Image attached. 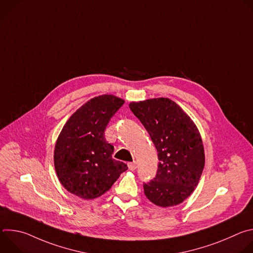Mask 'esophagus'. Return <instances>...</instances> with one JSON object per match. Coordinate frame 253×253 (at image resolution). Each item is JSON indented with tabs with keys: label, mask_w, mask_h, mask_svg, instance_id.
Here are the masks:
<instances>
[{
	"label": "esophagus",
	"mask_w": 253,
	"mask_h": 253,
	"mask_svg": "<svg viewBox=\"0 0 253 253\" xmlns=\"http://www.w3.org/2000/svg\"><path fill=\"white\" fill-rule=\"evenodd\" d=\"M136 167H137V164H136L135 161L128 163V168H129L130 171H134L136 169Z\"/></svg>",
	"instance_id": "34e87169"
}]
</instances>
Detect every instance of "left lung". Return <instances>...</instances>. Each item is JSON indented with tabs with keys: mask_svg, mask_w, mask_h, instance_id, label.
Listing matches in <instances>:
<instances>
[{
	"mask_svg": "<svg viewBox=\"0 0 253 253\" xmlns=\"http://www.w3.org/2000/svg\"><path fill=\"white\" fill-rule=\"evenodd\" d=\"M129 108L148 131L158 152L157 174L143 185L144 193L160 207L182 203L198 185L205 163L197 126L168 98L131 102Z\"/></svg>",
	"mask_w": 253,
	"mask_h": 253,
	"instance_id": "1",
	"label": "left lung"
}]
</instances>
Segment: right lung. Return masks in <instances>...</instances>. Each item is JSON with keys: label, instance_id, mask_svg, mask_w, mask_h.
I'll list each match as a JSON object with an SVG mask.
<instances>
[{"label": "right lung", "instance_id": "obj_1", "mask_svg": "<svg viewBox=\"0 0 253 253\" xmlns=\"http://www.w3.org/2000/svg\"><path fill=\"white\" fill-rule=\"evenodd\" d=\"M124 102L110 94L94 97L65 123L56 141L54 165L59 181L70 193L87 200L97 198L128 169L112 158L114 147L104 136Z\"/></svg>", "mask_w": 253, "mask_h": 253}]
</instances>
